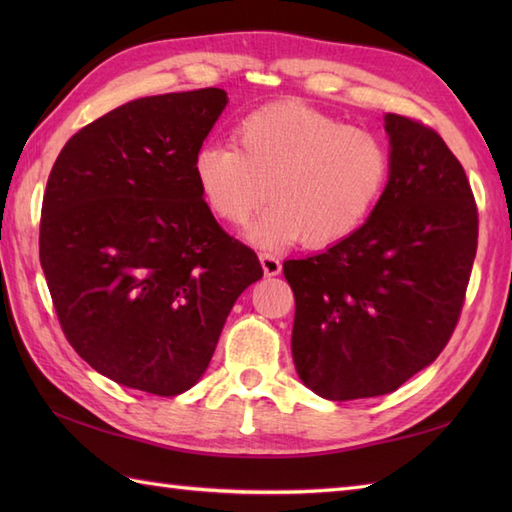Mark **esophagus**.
I'll list each match as a JSON object with an SVG mask.
<instances>
[{
    "mask_svg": "<svg viewBox=\"0 0 512 512\" xmlns=\"http://www.w3.org/2000/svg\"><path fill=\"white\" fill-rule=\"evenodd\" d=\"M259 262H262V268L268 277H275L281 273V262L273 253H259Z\"/></svg>",
    "mask_w": 512,
    "mask_h": 512,
    "instance_id": "1",
    "label": "esophagus"
}]
</instances>
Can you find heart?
Segmentation results:
<instances>
[{"mask_svg": "<svg viewBox=\"0 0 512 512\" xmlns=\"http://www.w3.org/2000/svg\"><path fill=\"white\" fill-rule=\"evenodd\" d=\"M233 138L235 145L198 149L195 184L209 211L231 226L246 224L273 200L250 228L264 246L345 242L372 217L391 176L383 134L303 103L259 107L235 125Z\"/></svg>", "mask_w": 512, "mask_h": 512, "instance_id": "heart-1", "label": "heart"}]
</instances>
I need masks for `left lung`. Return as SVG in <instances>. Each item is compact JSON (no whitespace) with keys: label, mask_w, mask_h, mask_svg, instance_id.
Returning a JSON list of instances; mask_svg holds the SVG:
<instances>
[{"label":"left lung","mask_w":512,"mask_h":512,"mask_svg":"<svg viewBox=\"0 0 512 512\" xmlns=\"http://www.w3.org/2000/svg\"><path fill=\"white\" fill-rule=\"evenodd\" d=\"M391 176L372 217L325 253L284 262L292 358L328 400L383 396L436 361L460 321L477 204L436 129L387 114Z\"/></svg>","instance_id":"8db88e82"}]
</instances>
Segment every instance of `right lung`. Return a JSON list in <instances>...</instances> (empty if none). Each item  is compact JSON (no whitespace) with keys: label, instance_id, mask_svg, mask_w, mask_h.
<instances>
[{"label":"right lung","instance_id":"1","mask_svg":"<svg viewBox=\"0 0 512 512\" xmlns=\"http://www.w3.org/2000/svg\"><path fill=\"white\" fill-rule=\"evenodd\" d=\"M202 88L129 101L76 132L43 193L39 259L65 339L114 383L178 396L262 279L204 204L193 158L226 107Z\"/></svg>","mask_w":512,"mask_h":512}]
</instances>
